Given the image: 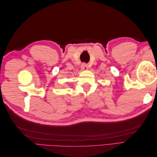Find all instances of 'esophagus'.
<instances>
[{
  "label": "esophagus",
  "mask_w": 157,
  "mask_h": 157,
  "mask_svg": "<svg viewBox=\"0 0 157 157\" xmlns=\"http://www.w3.org/2000/svg\"><path fill=\"white\" fill-rule=\"evenodd\" d=\"M81 67H82V70H86L88 69V65L86 63H82Z\"/></svg>",
  "instance_id": "34e87169"
}]
</instances>
